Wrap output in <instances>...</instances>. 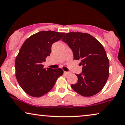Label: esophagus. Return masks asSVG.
<instances>
[{"instance_id": "obj_1", "label": "esophagus", "mask_w": 125, "mask_h": 125, "mask_svg": "<svg viewBox=\"0 0 125 125\" xmlns=\"http://www.w3.org/2000/svg\"><path fill=\"white\" fill-rule=\"evenodd\" d=\"M64 74H65V75H69V74H70V73L67 72H64Z\"/></svg>"}]
</instances>
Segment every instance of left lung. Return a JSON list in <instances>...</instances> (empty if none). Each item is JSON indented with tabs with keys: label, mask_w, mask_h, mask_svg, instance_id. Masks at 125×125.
<instances>
[{
	"label": "left lung",
	"mask_w": 125,
	"mask_h": 125,
	"mask_svg": "<svg viewBox=\"0 0 125 125\" xmlns=\"http://www.w3.org/2000/svg\"><path fill=\"white\" fill-rule=\"evenodd\" d=\"M63 42L72 49L74 60H80L83 71L76 74L78 81L71 85L74 91L84 97L99 93L109 76V60L103 46L91 34L86 33H66Z\"/></svg>",
	"instance_id": "1"
}]
</instances>
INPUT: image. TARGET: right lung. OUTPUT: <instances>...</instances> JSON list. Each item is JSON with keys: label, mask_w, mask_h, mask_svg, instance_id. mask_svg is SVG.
<instances>
[{"label": "right lung", "mask_w": 125, "mask_h": 125, "mask_svg": "<svg viewBox=\"0 0 125 125\" xmlns=\"http://www.w3.org/2000/svg\"><path fill=\"white\" fill-rule=\"evenodd\" d=\"M65 33L42 31L23 42L15 62V76L22 89L29 96L39 97L50 92L58 78L63 74L62 69H44L42 64L50 56L53 42Z\"/></svg>", "instance_id": "obj_1"}]
</instances>
